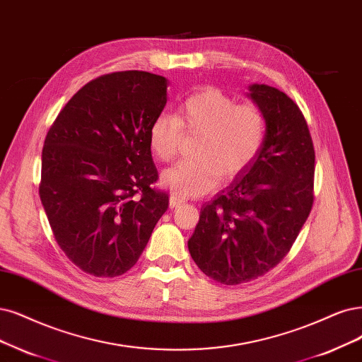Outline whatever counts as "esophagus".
Masks as SVG:
<instances>
[{"label":"esophagus","mask_w":362,"mask_h":362,"mask_svg":"<svg viewBox=\"0 0 362 362\" xmlns=\"http://www.w3.org/2000/svg\"><path fill=\"white\" fill-rule=\"evenodd\" d=\"M185 203V198L183 197H180L179 194H171L170 195V206L174 209V207H179V206H182Z\"/></svg>","instance_id":"34e87169"}]
</instances>
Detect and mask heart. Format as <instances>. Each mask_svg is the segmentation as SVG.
Here are the masks:
<instances>
[{"label":"heart","instance_id":"obj_1","mask_svg":"<svg viewBox=\"0 0 362 362\" xmlns=\"http://www.w3.org/2000/svg\"><path fill=\"white\" fill-rule=\"evenodd\" d=\"M265 116L259 105L237 103L216 88L194 92L176 115H158L149 128V147L159 160L176 158L182 129L199 134L192 146L195 158L185 159L163 173V183L183 195H202L218 177L231 179L247 168L262 149Z\"/></svg>","mask_w":362,"mask_h":362}]
</instances>
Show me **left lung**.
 <instances>
[{
    "instance_id": "8db88e82",
    "label": "left lung",
    "mask_w": 362,
    "mask_h": 362,
    "mask_svg": "<svg viewBox=\"0 0 362 362\" xmlns=\"http://www.w3.org/2000/svg\"><path fill=\"white\" fill-rule=\"evenodd\" d=\"M247 95L265 116L262 149L202 207L188 240L198 269L222 285L246 284L274 269L313 206L315 149L298 105L269 85L253 83Z\"/></svg>"
}]
</instances>
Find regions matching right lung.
Returning a JSON list of instances; mask_svg holds the SVG:
<instances>
[{
  "mask_svg": "<svg viewBox=\"0 0 362 362\" xmlns=\"http://www.w3.org/2000/svg\"><path fill=\"white\" fill-rule=\"evenodd\" d=\"M167 78L117 71L90 80L65 104L42 153L40 198L57 243L80 270L132 269L168 209L149 128L167 104Z\"/></svg>",
  "mask_w": 362,
  "mask_h": 362,
  "instance_id": "obj_1",
  "label": "right lung"
}]
</instances>
